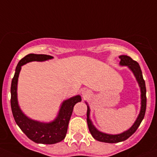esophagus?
Segmentation results:
<instances>
[{"instance_id":"esophagus-1","label":"esophagus","mask_w":157,"mask_h":157,"mask_svg":"<svg viewBox=\"0 0 157 157\" xmlns=\"http://www.w3.org/2000/svg\"><path fill=\"white\" fill-rule=\"evenodd\" d=\"M82 96H83V98H86L88 94H89V92H88L87 91H83V92H82Z\"/></svg>"}]
</instances>
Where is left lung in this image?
I'll use <instances>...</instances> for the list:
<instances>
[{"label": "left lung", "mask_w": 157, "mask_h": 157, "mask_svg": "<svg viewBox=\"0 0 157 157\" xmlns=\"http://www.w3.org/2000/svg\"><path fill=\"white\" fill-rule=\"evenodd\" d=\"M119 59H121L120 64L122 65H127L133 74L135 75L138 82L139 84V86L141 88V98H142V107H141V111L138 116L136 121L134 123V124L131 127V128L129 129L127 131L122 132L118 135H109V134L104 133V132H99L95 129V127L92 125V121L89 119V107L88 106L87 108V124L89 127V130L90 131L91 134L94 139L99 142H106V143H117L126 140L129 137H130L132 134L134 133L138 127L140 125L141 122L142 121L143 118L144 117L146 111V103H147V98H146V87H145V82L143 79L142 72L141 70L140 66L139 63L136 61L133 60L131 57L125 55H122L119 56Z\"/></svg>", "instance_id": "1"}]
</instances>
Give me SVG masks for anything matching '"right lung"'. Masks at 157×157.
I'll list each match as a JSON object with an SVG mask.
<instances>
[{"instance_id": "obj_1", "label": "right lung", "mask_w": 157, "mask_h": 157, "mask_svg": "<svg viewBox=\"0 0 157 157\" xmlns=\"http://www.w3.org/2000/svg\"><path fill=\"white\" fill-rule=\"evenodd\" d=\"M53 56L45 54L30 53L20 60L15 68V75L11 83V108L14 119L21 130L29 139L36 143L52 144L65 139L68 123L75 105L81 101L80 95H77L63 103L59 115L54 121L49 124L40 123L26 117L21 111L17 101V82L21 68L23 65L32 61H44Z\"/></svg>"}]
</instances>
